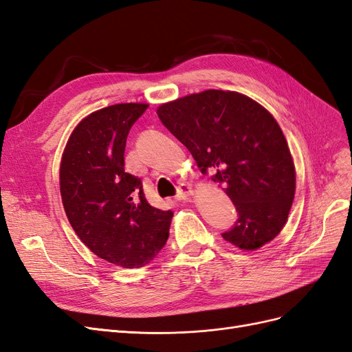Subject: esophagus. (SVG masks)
I'll return each mask as SVG.
<instances>
[{"label":"esophagus","instance_id":"34e87169","mask_svg":"<svg viewBox=\"0 0 352 352\" xmlns=\"http://www.w3.org/2000/svg\"><path fill=\"white\" fill-rule=\"evenodd\" d=\"M194 194V189L190 185H182L179 188V194L176 195L177 199H188L190 195Z\"/></svg>","mask_w":352,"mask_h":352}]
</instances>
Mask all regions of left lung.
Listing matches in <instances>:
<instances>
[{
	"label": "left lung",
	"instance_id": "1",
	"mask_svg": "<svg viewBox=\"0 0 352 352\" xmlns=\"http://www.w3.org/2000/svg\"><path fill=\"white\" fill-rule=\"evenodd\" d=\"M157 114L235 204L239 219L223 239L255 251L278 236L292 207L296 173L272 113L243 94L207 89L164 102Z\"/></svg>",
	"mask_w": 352,
	"mask_h": 352
}]
</instances>
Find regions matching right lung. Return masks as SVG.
Returning <instances> with one entry per match:
<instances>
[{"mask_svg": "<svg viewBox=\"0 0 352 352\" xmlns=\"http://www.w3.org/2000/svg\"><path fill=\"white\" fill-rule=\"evenodd\" d=\"M146 109L122 102L83 117L60 163V194L73 230L97 257L123 269L155 257L173 217L172 210L153 207L141 179L124 172L127 133Z\"/></svg>", "mask_w": 352, "mask_h": 352, "instance_id": "right-lung-1", "label": "right lung"}]
</instances>
